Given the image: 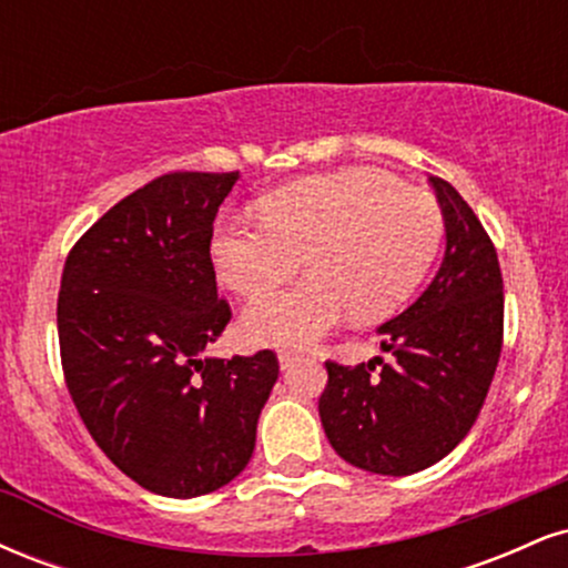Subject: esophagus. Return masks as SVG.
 <instances>
[{
	"label": "esophagus",
	"mask_w": 568,
	"mask_h": 568,
	"mask_svg": "<svg viewBox=\"0 0 568 568\" xmlns=\"http://www.w3.org/2000/svg\"><path fill=\"white\" fill-rule=\"evenodd\" d=\"M298 355H302V352L298 349H280L277 352V361H280V368H291L293 366V361H298Z\"/></svg>",
	"instance_id": "obj_1"
}]
</instances>
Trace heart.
I'll return each mask as SVG.
<instances>
[{
  "label": "heart",
  "mask_w": 568,
  "mask_h": 568,
  "mask_svg": "<svg viewBox=\"0 0 568 568\" xmlns=\"http://www.w3.org/2000/svg\"><path fill=\"white\" fill-rule=\"evenodd\" d=\"M262 221L226 213L213 226L219 277L243 296L284 282L305 256L311 277L256 298L243 334L256 344H306L352 315L379 323L414 296L440 251L443 213L429 194L374 168L310 175L258 202Z\"/></svg>",
  "instance_id": "heart-1"
}]
</instances>
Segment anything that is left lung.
I'll use <instances>...</instances> for the list:
<instances>
[{
    "label": "left lung",
    "mask_w": 568,
    "mask_h": 568,
    "mask_svg": "<svg viewBox=\"0 0 568 568\" xmlns=\"http://www.w3.org/2000/svg\"><path fill=\"white\" fill-rule=\"evenodd\" d=\"M429 184L446 221V253L427 291L376 328L395 361H328L317 403L325 438L344 462L395 478L425 470L459 446L478 419L501 352L497 251L448 181L429 175Z\"/></svg>",
    "instance_id": "obj_1"
}]
</instances>
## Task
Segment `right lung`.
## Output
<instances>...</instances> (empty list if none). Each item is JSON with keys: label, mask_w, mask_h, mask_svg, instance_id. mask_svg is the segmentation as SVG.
I'll use <instances>...</instances> for the list:
<instances>
[{"label": "right lung", "mask_w": 568, "mask_h": 568, "mask_svg": "<svg viewBox=\"0 0 568 568\" xmlns=\"http://www.w3.org/2000/svg\"><path fill=\"white\" fill-rule=\"evenodd\" d=\"M240 173H168L82 234L58 293L67 387L128 478L173 499L237 478L280 366L202 357L232 312L216 293L213 219Z\"/></svg>", "instance_id": "1"}]
</instances>
